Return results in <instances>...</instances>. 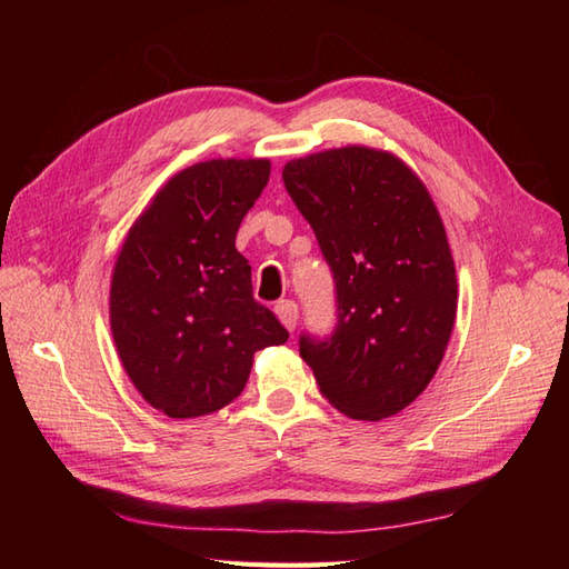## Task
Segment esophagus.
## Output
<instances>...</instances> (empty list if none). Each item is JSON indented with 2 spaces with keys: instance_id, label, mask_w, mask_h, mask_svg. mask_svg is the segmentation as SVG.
Segmentation results:
<instances>
[{
  "instance_id": "esophagus-1",
  "label": "esophagus",
  "mask_w": 569,
  "mask_h": 569,
  "mask_svg": "<svg viewBox=\"0 0 569 569\" xmlns=\"http://www.w3.org/2000/svg\"><path fill=\"white\" fill-rule=\"evenodd\" d=\"M276 316H278V320H281L288 330H296V322H298V303L296 300H291V298H286V300H278L276 303Z\"/></svg>"
}]
</instances>
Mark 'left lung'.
<instances>
[{
  "mask_svg": "<svg viewBox=\"0 0 569 569\" xmlns=\"http://www.w3.org/2000/svg\"><path fill=\"white\" fill-rule=\"evenodd\" d=\"M283 183L335 278V328L300 332L320 393L357 420L396 416L438 371L457 273L426 186L386 151L332 149L286 163Z\"/></svg>",
  "mask_w": 569,
  "mask_h": 569,
  "instance_id": "obj_1",
  "label": "left lung"
}]
</instances>
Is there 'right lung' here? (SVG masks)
Masks as SVG:
<instances>
[{"instance_id":"1","label":"right lung","mask_w":569,"mask_h":569,"mask_svg":"<svg viewBox=\"0 0 569 569\" xmlns=\"http://www.w3.org/2000/svg\"><path fill=\"white\" fill-rule=\"evenodd\" d=\"M263 159L196 163L129 229L110 318L119 359L168 418L208 416L244 391L251 359L288 330L251 291L237 229L269 183Z\"/></svg>"}]
</instances>
